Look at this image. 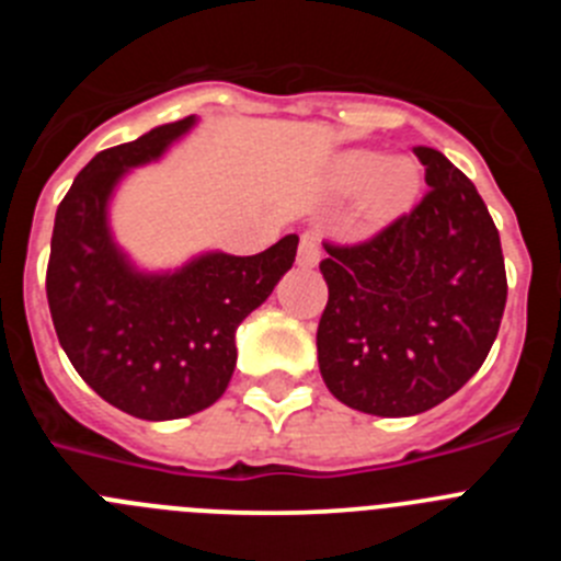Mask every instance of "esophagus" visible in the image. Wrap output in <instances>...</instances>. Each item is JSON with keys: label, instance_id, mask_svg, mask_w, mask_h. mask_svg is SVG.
<instances>
[{"label": "esophagus", "instance_id": "esophagus-1", "mask_svg": "<svg viewBox=\"0 0 561 561\" xmlns=\"http://www.w3.org/2000/svg\"><path fill=\"white\" fill-rule=\"evenodd\" d=\"M317 264H320V238L314 232H304L300 236V250H297V266L314 270Z\"/></svg>", "mask_w": 561, "mask_h": 561}]
</instances>
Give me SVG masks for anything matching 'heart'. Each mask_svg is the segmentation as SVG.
Masks as SVG:
<instances>
[{"instance_id":"heart-1","label":"heart","mask_w":561,"mask_h":561,"mask_svg":"<svg viewBox=\"0 0 561 561\" xmlns=\"http://www.w3.org/2000/svg\"><path fill=\"white\" fill-rule=\"evenodd\" d=\"M421 165L413 157L354 148L340 153L329 168V187L336 196L359 193V221L368 230H381L408 216L421 193Z\"/></svg>"}]
</instances>
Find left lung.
Returning a JSON list of instances; mask_svg holds the SVG:
<instances>
[{"label": "left lung", "mask_w": 561, "mask_h": 561, "mask_svg": "<svg viewBox=\"0 0 561 561\" xmlns=\"http://www.w3.org/2000/svg\"><path fill=\"white\" fill-rule=\"evenodd\" d=\"M430 193L356 247L325 244L329 284L317 362L325 388L359 413L401 419L458 393L503 320L500 232L478 187L440 151L415 148Z\"/></svg>", "instance_id": "8db88e82"}]
</instances>
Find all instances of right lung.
Returning a JSON list of instances; mask_svg holds the SVG:
<instances>
[{
    "instance_id": "add662e5",
    "label": "right lung",
    "mask_w": 561,
    "mask_h": 561,
    "mask_svg": "<svg viewBox=\"0 0 561 561\" xmlns=\"http://www.w3.org/2000/svg\"><path fill=\"white\" fill-rule=\"evenodd\" d=\"M196 126L165 123L92 157L58 205L47 304L72 368L112 408L171 421L219 401L236 370V331L297 255L295 232L257 255L207 250L148 272L114 241L108 207L131 168L162 160Z\"/></svg>"
}]
</instances>
